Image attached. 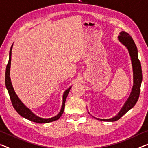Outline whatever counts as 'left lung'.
Instances as JSON below:
<instances>
[{
  "mask_svg": "<svg viewBox=\"0 0 148 148\" xmlns=\"http://www.w3.org/2000/svg\"><path fill=\"white\" fill-rule=\"evenodd\" d=\"M118 39L120 43H122L126 47L130 56L133 69V87L128 99H127L126 103L120 109V112L117 114V115L109 119H101L94 117L95 119L101 120V121L114 122L119 120L122 116L134 106L140 96L141 83L142 81V72L140 61L138 60L137 47L131 36L126 32L122 31L120 33Z\"/></svg>",
  "mask_w": 148,
  "mask_h": 148,
  "instance_id": "obj_1",
  "label": "left lung"
}]
</instances>
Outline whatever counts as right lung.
Returning a JSON list of instances; mask_svg holds the SVG:
<instances>
[{
	"mask_svg": "<svg viewBox=\"0 0 148 148\" xmlns=\"http://www.w3.org/2000/svg\"><path fill=\"white\" fill-rule=\"evenodd\" d=\"M12 46L10 47V53H9V60L8 63L6 66V74H5V84L6 87L7 88L8 94L10 95V98L12 102V104L13 105V107L16 110V112L21 116L22 117L25 118V119H28L30 121L36 122V123L39 124H44V123H48V122H51L53 121H56V120H58L63 114V111H64L65 108V101H66V98L67 97L68 94H69V90L71 89V87L68 88L67 89L65 90L63 95V103L62 105H61V110L58 114L55 116L49 118V119H44V118H41L40 116H36L34 113L32 112L31 110L28 108L25 104L20 101L18 97L16 94V92L14 90V88L12 87V83H11V79L10 77V65H11V55H12Z\"/></svg>",
	"mask_w": 148,
	"mask_h": 148,
	"instance_id": "obj_1",
	"label": "right lung"
}]
</instances>
